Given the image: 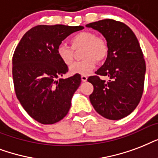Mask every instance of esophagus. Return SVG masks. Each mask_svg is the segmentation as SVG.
Listing matches in <instances>:
<instances>
[{
    "label": "esophagus",
    "instance_id": "34e87169",
    "mask_svg": "<svg viewBox=\"0 0 158 158\" xmlns=\"http://www.w3.org/2000/svg\"><path fill=\"white\" fill-rule=\"evenodd\" d=\"M81 81H87V77H86V76H81Z\"/></svg>",
    "mask_w": 158,
    "mask_h": 158
}]
</instances>
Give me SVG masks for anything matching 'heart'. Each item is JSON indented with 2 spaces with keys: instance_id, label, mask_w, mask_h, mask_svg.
Wrapping results in <instances>:
<instances>
[{
  "instance_id": "obj_1",
  "label": "heart",
  "mask_w": 158,
  "mask_h": 158,
  "mask_svg": "<svg viewBox=\"0 0 158 158\" xmlns=\"http://www.w3.org/2000/svg\"><path fill=\"white\" fill-rule=\"evenodd\" d=\"M72 48L61 44L57 48V54L65 65L69 66L74 60V50L83 48L81 57L84 60L75 62L71 66V74L85 76L90 74L96 66L97 62L106 59L108 53V46L106 40L96 36L94 33L82 31L77 33L70 38Z\"/></svg>"
}]
</instances>
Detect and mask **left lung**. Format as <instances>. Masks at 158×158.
<instances>
[{"mask_svg": "<svg viewBox=\"0 0 158 158\" xmlns=\"http://www.w3.org/2000/svg\"><path fill=\"white\" fill-rule=\"evenodd\" d=\"M106 39L108 53L105 63L87 81L94 86L90 101L104 118L118 120L135 110L143 92L146 64L138 39L128 25L106 19L86 24ZM108 76L106 83L99 78Z\"/></svg>", "mask_w": 158, "mask_h": 158, "instance_id": "8db88e82", "label": "left lung"}]
</instances>
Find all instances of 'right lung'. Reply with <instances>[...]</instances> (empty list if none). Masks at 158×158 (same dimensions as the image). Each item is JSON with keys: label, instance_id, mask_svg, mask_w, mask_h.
I'll return each mask as SVG.
<instances>
[{"label": "right lung", "instance_id": "add662e5", "mask_svg": "<svg viewBox=\"0 0 158 158\" xmlns=\"http://www.w3.org/2000/svg\"><path fill=\"white\" fill-rule=\"evenodd\" d=\"M83 26L37 25L27 31L15 50L12 74L17 99L38 122L52 124L64 118L81 84V75L59 79L68 72L57 48Z\"/></svg>", "mask_w": 158, "mask_h": 158}]
</instances>
